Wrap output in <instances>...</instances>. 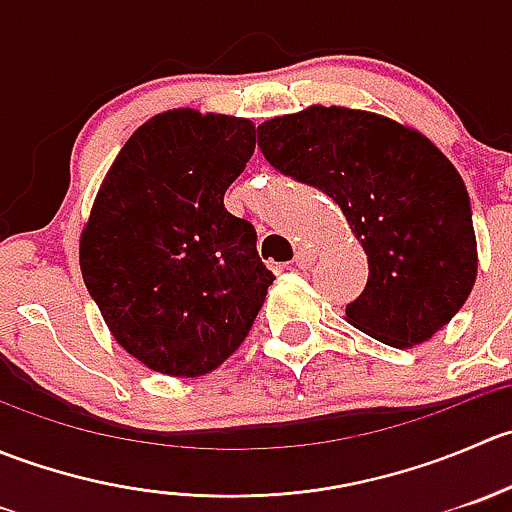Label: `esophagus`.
<instances>
[{
	"label": "esophagus",
	"mask_w": 512,
	"mask_h": 512,
	"mask_svg": "<svg viewBox=\"0 0 512 512\" xmlns=\"http://www.w3.org/2000/svg\"><path fill=\"white\" fill-rule=\"evenodd\" d=\"M314 260H317V252L309 250V247H299L297 255H294V265H297L299 270H309V267L314 265Z\"/></svg>",
	"instance_id": "1"
}]
</instances>
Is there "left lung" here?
I'll list each match as a JSON object with an SVG mask.
<instances>
[{
    "label": "left lung",
    "mask_w": 512,
    "mask_h": 512,
    "mask_svg": "<svg viewBox=\"0 0 512 512\" xmlns=\"http://www.w3.org/2000/svg\"><path fill=\"white\" fill-rule=\"evenodd\" d=\"M262 156L342 208L369 260L347 304L359 332L406 349L446 327L476 285L468 190L453 163L409 126L344 106H309L257 126Z\"/></svg>",
    "instance_id": "1"
}]
</instances>
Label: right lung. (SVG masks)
Returning a JSON list of instances; mask_svg holds the SVG:
<instances>
[{
  "label": "right lung",
  "instance_id": "obj_1",
  "mask_svg": "<svg viewBox=\"0 0 512 512\" xmlns=\"http://www.w3.org/2000/svg\"><path fill=\"white\" fill-rule=\"evenodd\" d=\"M255 153L247 118L173 108L108 168L79 262L116 342L148 369L203 376L245 342L275 275L257 232L225 210Z\"/></svg>",
  "mask_w": 512,
  "mask_h": 512
}]
</instances>
